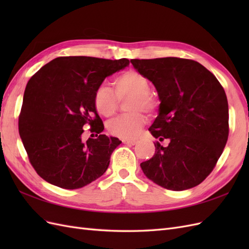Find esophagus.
<instances>
[{
	"mask_svg": "<svg viewBox=\"0 0 249 249\" xmlns=\"http://www.w3.org/2000/svg\"><path fill=\"white\" fill-rule=\"evenodd\" d=\"M123 142L124 143V144H127V145H135L137 143L136 140H133V139H124Z\"/></svg>",
	"mask_w": 249,
	"mask_h": 249,
	"instance_id": "1",
	"label": "esophagus"
}]
</instances>
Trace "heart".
<instances>
[{
	"mask_svg": "<svg viewBox=\"0 0 249 249\" xmlns=\"http://www.w3.org/2000/svg\"><path fill=\"white\" fill-rule=\"evenodd\" d=\"M115 93L107 85H100L93 93L95 110L105 117L115 114L119 101L131 97L126 110L131 113L120 115L108 123V131L113 136L130 139L135 138L145 124V116L141 112L153 115L159 107V101L149 91L150 82L144 74L137 71H126L114 81Z\"/></svg>",
	"mask_w": 249,
	"mask_h": 249,
	"instance_id": "b5f03b06",
	"label": "heart"
}]
</instances>
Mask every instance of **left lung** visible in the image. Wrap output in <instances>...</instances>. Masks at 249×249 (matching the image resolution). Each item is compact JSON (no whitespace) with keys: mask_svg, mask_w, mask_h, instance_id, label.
Instances as JSON below:
<instances>
[{"mask_svg":"<svg viewBox=\"0 0 249 249\" xmlns=\"http://www.w3.org/2000/svg\"><path fill=\"white\" fill-rule=\"evenodd\" d=\"M152 81L160 97L159 115L148 131L155 143L144 175L165 189L182 191L199 185L215 168L229 138L227 94L214 74L191 59H132Z\"/></svg>","mask_w":249,"mask_h":249,"instance_id":"left-lung-1","label":"left lung"}]
</instances>
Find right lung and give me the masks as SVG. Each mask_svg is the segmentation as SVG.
Segmentation results:
<instances>
[{
    "label": "right lung",
    "instance_id": "right-lung-1",
    "mask_svg": "<svg viewBox=\"0 0 249 249\" xmlns=\"http://www.w3.org/2000/svg\"><path fill=\"white\" fill-rule=\"evenodd\" d=\"M127 59L58 57L29 80L18 131L29 161L40 178L63 189H79L102 177L122 141L101 134L104 124L93 93ZM89 126L96 139L81 140Z\"/></svg>",
    "mask_w": 249,
    "mask_h": 249
}]
</instances>
